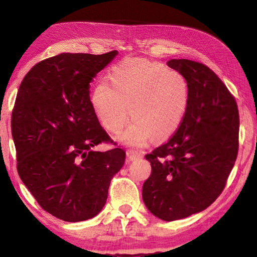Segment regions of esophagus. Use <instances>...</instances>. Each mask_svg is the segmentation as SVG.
I'll return each instance as SVG.
<instances>
[{"label":"esophagus","instance_id":"1","mask_svg":"<svg viewBox=\"0 0 257 257\" xmlns=\"http://www.w3.org/2000/svg\"><path fill=\"white\" fill-rule=\"evenodd\" d=\"M127 156L130 161H134V160H137V159H141L143 158V154L138 153V152H134V151H128L127 152Z\"/></svg>","mask_w":257,"mask_h":257}]
</instances>
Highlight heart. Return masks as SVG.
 Returning <instances> with one entry per match:
<instances>
[{"label":"heart","instance_id":"1","mask_svg":"<svg viewBox=\"0 0 257 257\" xmlns=\"http://www.w3.org/2000/svg\"><path fill=\"white\" fill-rule=\"evenodd\" d=\"M110 80L95 86L90 102L110 133L120 132L132 114L134 121L118 136L121 144L143 147L152 137L164 141L179 129L189 105L188 82L179 71L132 59L115 64Z\"/></svg>","mask_w":257,"mask_h":257}]
</instances>
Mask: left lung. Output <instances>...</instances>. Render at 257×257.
Listing matches in <instances>:
<instances>
[{
	"instance_id": "obj_1",
	"label": "left lung",
	"mask_w": 257,
	"mask_h": 257,
	"mask_svg": "<svg viewBox=\"0 0 257 257\" xmlns=\"http://www.w3.org/2000/svg\"><path fill=\"white\" fill-rule=\"evenodd\" d=\"M189 86V105L168 143L145 155L152 172L143 201L163 221L202 212L222 193L238 154L237 103L210 68L186 59L169 60Z\"/></svg>"
}]
</instances>
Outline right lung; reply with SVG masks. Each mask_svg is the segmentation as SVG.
I'll return each mask as SVG.
<instances>
[{"label": "right lung", "instance_id": "obj_1", "mask_svg": "<svg viewBox=\"0 0 257 257\" xmlns=\"http://www.w3.org/2000/svg\"><path fill=\"white\" fill-rule=\"evenodd\" d=\"M118 54L61 53L25 76L11 119L20 179L43 210L67 222L102 211L125 152L95 151L108 142L95 115L89 84Z\"/></svg>", "mask_w": 257, "mask_h": 257}]
</instances>
